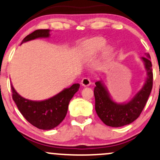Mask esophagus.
Listing matches in <instances>:
<instances>
[{
  "label": "esophagus",
  "instance_id": "34e87169",
  "mask_svg": "<svg viewBox=\"0 0 160 160\" xmlns=\"http://www.w3.org/2000/svg\"><path fill=\"white\" fill-rule=\"evenodd\" d=\"M81 84L82 86H88L90 84H91V80H90L89 78H85L81 80Z\"/></svg>",
  "mask_w": 160,
  "mask_h": 160
}]
</instances>
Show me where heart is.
<instances>
[{
    "label": "heart",
    "instance_id": "b5f03b06",
    "mask_svg": "<svg viewBox=\"0 0 160 160\" xmlns=\"http://www.w3.org/2000/svg\"><path fill=\"white\" fill-rule=\"evenodd\" d=\"M107 45V41L103 37H95L88 40L85 44V48L89 54L95 55L98 53Z\"/></svg>",
    "mask_w": 160,
    "mask_h": 160
}]
</instances>
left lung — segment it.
Segmentation results:
<instances>
[{
    "instance_id": "8db88e82",
    "label": "left lung",
    "mask_w": 160,
    "mask_h": 160,
    "mask_svg": "<svg viewBox=\"0 0 160 160\" xmlns=\"http://www.w3.org/2000/svg\"><path fill=\"white\" fill-rule=\"evenodd\" d=\"M142 57L147 78L143 87L126 103H116L112 98L107 88L101 80L95 82L94 89L95 98V110L101 120L106 125L112 128L128 125L138 118L144 107L153 87V72L149 53Z\"/></svg>"
}]
</instances>
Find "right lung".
Wrapping results in <instances>:
<instances>
[{"mask_svg":"<svg viewBox=\"0 0 160 160\" xmlns=\"http://www.w3.org/2000/svg\"><path fill=\"white\" fill-rule=\"evenodd\" d=\"M50 30H37L29 34L22 44L38 38H48ZM21 44V45H22ZM12 99L25 119L36 128L48 130L56 128L62 122L67 114L69 102L78 91L80 84L74 83L51 98L44 101H30L23 98L11 86Z\"/></svg>","mask_w":160,"mask_h":160,"instance_id":"add662e5","label":"right lung"}]
</instances>
